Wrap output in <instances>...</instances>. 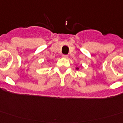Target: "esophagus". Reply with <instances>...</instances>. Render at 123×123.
I'll return each mask as SVG.
<instances>
[{
  "label": "esophagus",
  "mask_w": 123,
  "mask_h": 123,
  "mask_svg": "<svg viewBox=\"0 0 123 123\" xmlns=\"http://www.w3.org/2000/svg\"><path fill=\"white\" fill-rule=\"evenodd\" d=\"M62 56H63V58H68V55H65V54H64V55H63Z\"/></svg>",
  "instance_id": "1"
}]
</instances>
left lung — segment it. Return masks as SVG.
Here are the masks:
<instances>
[{
    "mask_svg": "<svg viewBox=\"0 0 123 123\" xmlns=\"http://www.w3.org/2000/svg\"><path fill=\"white\" fill-rule=\"evenodd\" d=\"M77 69H79V68H77Z\"/></svg>",
    "mask_w": 123,
    "mask_h": 123,
    "instance_id": "8db88e82",
    "label": "left lung"
}]
</instances>
